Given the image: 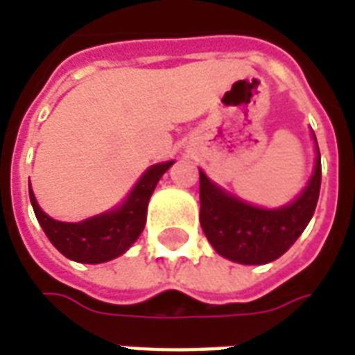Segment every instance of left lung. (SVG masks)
Returning a JSON list of instances; mask_svg holds the SVG:
<instances>
[{
	"label": "left lung",
	"instance_id": "obj_1",
	"mask_svg": "<svg viewBox=\"0 0 355 355\" xmlns=\"http://www.w3.org/2000/svg\"><path fill=\"white\" fill-rule=\"evenodd\" d=\"M315 139V135H313ZM321 186L318 150L315 171L295 203L264 211L216 188L200 171V223L218 254L239 264H266L279 259L310 223Z\"/></svg>",
	"mask_w": 355,
	"mask_h": 355
}]
</instances>
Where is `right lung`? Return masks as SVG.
Returning <instances> with one entry per match:
<instances>
[{"label": "right lung", "instance_id": "right-lung-1", "mask_svg": "<svg viewBox=\"0 0 355 355\" xmlns=\"http://www.w3.org/2000/svg\"><path fill=\"white\" fill-rule=\"evenodd\" d=\"M171 165L173 162L150 167L121 207L106 215L93 216L83 223H58L45 215L35 201L32 188L30 201L45 236L66 259L85 264H98L123 254L137 241L146 224L150 196L154 193L155 184Z\"/></svg>", "mask_w": 355, "mask_h": 355}]
</instances>
